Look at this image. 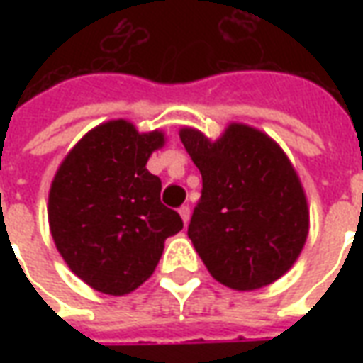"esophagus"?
<instances>
[{
    "label": "esophagus",
    "mask_w": 363,
    "mask_h": 363,
    "mask_svg": "<svg viewBox=\"0 0 363 363\" xmlns=\"http://www.w3.org/2000/svg\"><path fill=\"white\" fill-rule=\"evenodd\" d=\"M179 213H181L182 221H184V225H186L190 220V206H181V208H179Z\"/></svg>",
    "instance_id": "esophagus-1"
}]
</instances>
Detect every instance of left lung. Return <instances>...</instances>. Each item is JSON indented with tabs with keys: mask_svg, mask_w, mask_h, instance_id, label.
Returning a JSON list of instances; mask_svg holds the SVG:
<instances>
[{
	"mask_svg": "<svg viewBox=\"0 0 363 363\" xmlns=\"http://www.w3.org/2000/svg\"><path fill=\"white\" fill-rule=\"evenodd\" d=\"M181 140L202 174L189 237L206 268L239 291L278 280L309 233L307 198L286 153L245 124H229L216 142L182 128Z\"/></svg>",
	"mask_w": 363,
	"mask_h": 363,
	"instance_id": "1",
	"label": "left lung"
}]
</instances>
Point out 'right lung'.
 Listing matches in <instances>:
<instances>
[{
  "mask_svg": "<svg viewBox=\"0 0 363 363\" xmlns=\"http://www.w3.org/2000/svg\"><path fill=\"white\" fill-rule=\"evenodd\" d=\"M163 132L140 134L111 120L83 135L62 161L48 196L56 249L85 284L108 296L134 291L150 278L179 213L161 204V181L145 169Z\"/></svg>",
  "mask_w": 363,
  "mask_h": 363,
  "instance_id": "1",
  "label": "right lung"
}]
</instances>
